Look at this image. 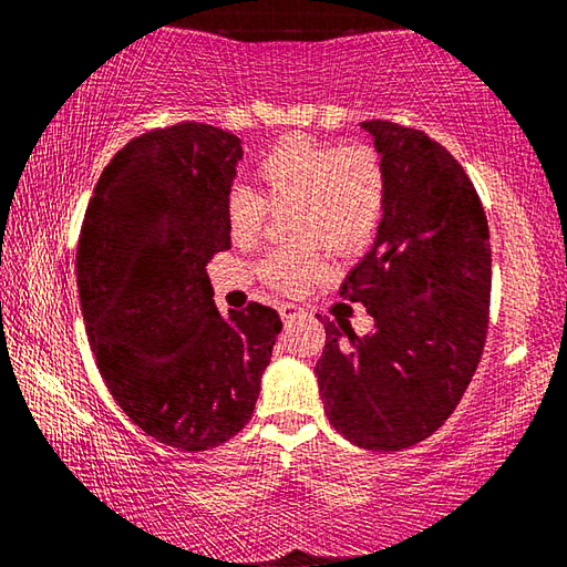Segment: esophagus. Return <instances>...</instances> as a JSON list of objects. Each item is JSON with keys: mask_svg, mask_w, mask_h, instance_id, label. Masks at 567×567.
<instances>
[{"mask_svg": "<svg viewBox=\"0 0 567 567\" xmlns=\"http://www.w3.org/2000/svg\"><path fill=\"white\" fill-rule=\"evenodd\" d=\"M302 315V310L297 305H292V302H285V305H280V318H282V322L287 324V322H292V320H297Z\"/></svg>", "mask_w": 567, "mask_h": 567, "instance_id": "obj_1", "label": "esophagus"}]
</instances>
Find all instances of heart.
<instances>
[{"mask_svg": "<svg viewBox=\"0 0 567 567\" xmlns=\"http://www.w3.org/2000/svg\"><path fill=\"white\" fill-rule=\"evenodd\" d=\"M255 177L272 209H290L295 239H320L332 252H350L370 237L385 203V167L370 145H320L287 137L257 162ZM267 207L249 189L227 199V233L235 245H252L262 233ZM320 255L310 245L275 249L260 265L267 282L295 292L318 275Z\"/></svg>", "mask_w": 567, "mask_h": 567, "instance_id": "b5f03b06", "label": "heart"}]
</instances>
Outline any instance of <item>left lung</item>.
Returning a JSON list of instances; mask_svg holds the SVG:
<instances>
[{
	"label": "left lung",
	"mask_w": 567,
	"mask_h": 567,
	"mask_svg": "<svg viewBox=\"0 0 567 567\" xmlns=\"http://www.w3.org/2000/svg\"><path fill=\"white\" fill-rule=\"evenodd\" d=\"M360 127L382 157L385 203L342 295L364 305L372 332L358 338L348 320H324L315 378L332 427L390 453L433 435L475 375L491 310V233L473 182L440 142L395 122Z\"/></svg>",
	"instance_id": "left-lung-1"
}]
</instances>
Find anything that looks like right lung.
I'll use <instances>...</instances> for the list:
<instances>
[{"label":"right lung","instance_id":"right-lung-1","mask_svg":"<svg viewBox=\"0 0 567 567\" xmlns=\"http://www.w3.org/2000/svg\"><path fill=\"white\" fill-rule=\"evenodd\" d=\"M243 142L182 122L127 142L97 179L76 247V290L104 382L157 443L197 453L243 430L282 320L223 315L207 265L229 249L225 207Z\"/></svg>","mask_w":567,"mask_h":567}]
</instances>
